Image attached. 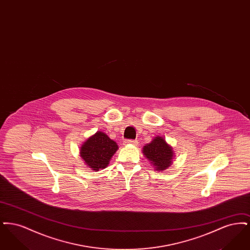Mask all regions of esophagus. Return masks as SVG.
Returning a JSON list of instances; mask_svg holds the SVG:
<instances>
[{
    "instance_id": "esophagus-1",
    "label": "esophagus",
    "mask_w": 250,
    "mask_h": 250,
    "mask_svg": "<svg viewBox=\"0 0 250 250\" xmlns=\"http://www.w3.org/2000/svg\"><path fill=\"white\" fill-rule=\"evenodd\" d=\"M126 143L127 144H132V145H138L137 141H134V140H128V141H126Z\"/></svg>"
}]
</instances>
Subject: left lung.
I'll return each mask as SVG.
<instances>
[{"label":"left lung","instance_id":"obj_1","mask_svg":"<svg viewBox=\"0 0 250 250\" xmlns=\"http://www.w3.org/2000/svg\"><path fill=\"white\" fill-rule=\"evenodd\" d=\"M143 153L156 170L162 171L172 163V147L162 137L157 136L151 143L146 144L143 147Z\"/></svg>","mask_w":250,"mask_h":250}]
</instances>
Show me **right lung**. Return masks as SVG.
I'll return each instance as SVG.
<instances>
[{"instance_id":"1","label":"right lung","mask_w":250,"mask_h":250,"mask_svg":"<svg viewBox=\"0 0 250 250\" xmlns=\"http://www.w3.org/2000/svg\"><path fill=\"white\" fill-rule=\"evenodd\" d=\"M118 150V145L107 134L98 131L90 137L81 147V156L86 166L98 171L108 165L111 156Z\"/></svg>"}]
</instances>
